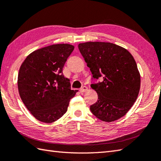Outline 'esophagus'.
Segmentation results:
<instances>
[{
  "mask_svg": "<svg viewBox=\"0 0 161 161\" xmlns=\"http://www.w3.org/2000/svg\"><path fill=\"white\" fill-rule=\"evenodd\" d=\"M86 91H87V87L85 86H83L81 88V89H80V92H81V93L85 92Z\"/></svg>",
  "mask_w": 161,
  "mask_h": 161,
  "instance_id": "obj_1",
  "label": "esophagus"
}]
</instances>
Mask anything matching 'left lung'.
<instances>
[{"label": "left lung", "mask_w": 161, "mask_h": 161, "mask_svg": "<svg viewBox=\"0 0 161 161\" xmlns=\"http://www.w3.org/2000/svg\"><path fill=\"white\" fill-rule=\"evenodd\" d=\"M79 49L93 77L91 86L98 98L91 105L94 116L112 122L124 116L133 105L140 89V75L127 49L110 42L79 44ZM100 78L102 81H97Z\"/></svg>", "instance_id": "obj_1"}]
</instances>
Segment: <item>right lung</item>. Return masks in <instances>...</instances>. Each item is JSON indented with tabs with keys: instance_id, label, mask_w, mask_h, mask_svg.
Masks as SVG:
<instances>
[{
	"instance_id": "1",
	"label": "right lung",
	"mask_w": 161,
	"mask_h": 161,
	"mask_svg": "<svg viewBox=\"0 0 161 161\" xmlns=\"http://www.w3.org/2000/svg\"><path fill=\"white\" fill-rule=\"evenodd\" d=\"M74 46L57 44L31 53L21 64L18 89L22 101L35 118L45 123L58 120L77 91L71 89L63 73Z\"/></svg>"
}]
</instances>
